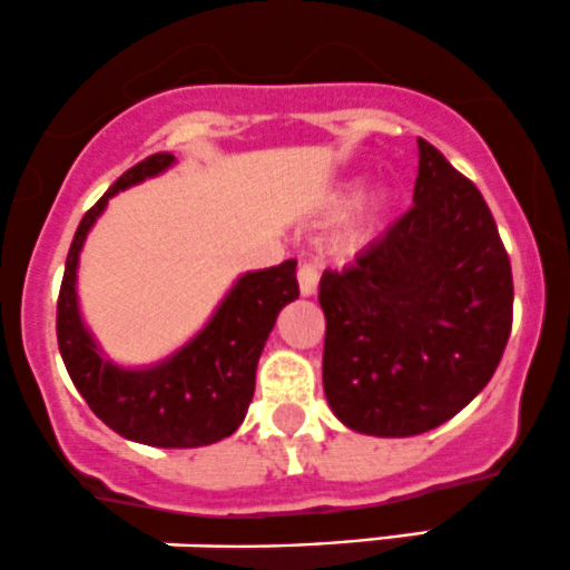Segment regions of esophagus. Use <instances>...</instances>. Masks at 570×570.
I'll return each instance as SVG.
<instances>
[{"mask_svg":"<svg viewBox=\"0 0 570 570\" xmlns=\"http://www.w3.org/2000/svg\"><path fill=\"white\" fill-rule=\"evenodd\" d=\"M297 281H299V292H303L305 297L314 295L316 284H318V265H316L314 259H305L303 265H299Z\"/></svg>","mask_w":570,"mask_h":570,"instance_id":"esophagus-1","label":"esophagus"}]
</instances>
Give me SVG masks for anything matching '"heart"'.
<instances>
[{
    "label": "heart",
    "instance_id": "1",
    "mask_svg": "<svg viewBox=\"0 0 570 570\" xmlns=\"http://www.w3.org/2000/svg\"><path fill=\"white\" fill-rule=\"evenodd\" d=\"M348 191H352V186L337 189L333 197H330V203L341 205L343 199L348 197ZM384 203H386V194L381 189H371L362 194V197L352 205V210H348L346 218H343L341 240L348 243V246H352V243L365 240L367 233L373 229V224H376V218L381 216V210H384Z\"/></svg>",
    "mask_w": 570,
    "mask_h": 570
}]
</instances>
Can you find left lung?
<instances>
[{"mask_svg":"<svg viewBox=\"0 0 570 570\" xmlns=\"http://www.w3.org/2000/svg\"><path fill=\"white\" fill-rule=\"evenodd\" d=\"M318 303L324 395L346 428L405 438L465 409L514 316L511 262L476 184L419 137L414 205L352 265L324 271Z\"/></svg>","mask_w":570,"mask_h":570,"instance_id":"left-lung-1","label":"left lung"}]
</instances>
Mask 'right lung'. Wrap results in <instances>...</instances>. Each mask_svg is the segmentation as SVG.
<instances>
[{"mask_svg": "<svg viewBox=\"0 0 570 570\" xmlns=\"http://www.w3.org/2000/svg\"><path fill=\"white\" fill-rule=\"evenodd\" d=\"M173 161V154H154L129 167L80 218L56 303V337L72 384L110 430L148 446L191 449L222 441L240 428L254 397L256 362L275 316L297 299L299 286L295 259L246 273L205 330L165 362L124 371L105 360L80 322L75 295L80 248L112 194L159 175Z\"/></svg>", "mask_w": 570, "mask_h": 570, "instance_id": "right-lung-1", "label": "right lung"}]
</instances>
